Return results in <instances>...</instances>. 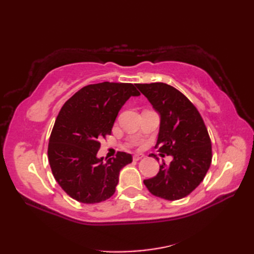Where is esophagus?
<instances>
[{"mask_svg": "<svg viewBox=\"0 0 254 254\" xmlns=\"http://www.w3.org/2000/svg\"><path fill=\"white\" fill-rule=\"evenodd\" d=\"M144 154H142V153H136V154H134L133 155V160H139V159H142L143 157H144Z\"/></svg>", "mask_w": 254, "mask_h": 254, "instance_id": "obj_1", "label": "esophagus"}]
</instances>
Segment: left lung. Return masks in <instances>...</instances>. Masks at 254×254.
Segmentation results:
<instances>
[{
  "label": "left lung",
  "instance_id": "left-lung-1",
  "mask_svg": "<svg viewBox=\"0 0 254 254\" xmlns=\"http://www.w3.org/2000/svg\"><path fill=\"white\" fill-rule=\"evenodd\" d=\"M136 87L160 116L155 147L159 148L161 157L165 154L172 157L169 165L163 161L158 174L144 180V185L155 196L180 199L195 190L212 163L207 128L192 102L172 86L152 83L136 84Z\"/></svg>",
  "mask_w": 254,
  "mask_h": 254
}]
</instances>
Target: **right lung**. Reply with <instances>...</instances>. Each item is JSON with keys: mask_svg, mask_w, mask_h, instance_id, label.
Returning <instances> with one entry per match:
<instances>
[{"mask_svg": "<svg viewBox=\"0 0 254 254\" xmlns=\"http://www.w3.org/2000/svg\"><path fill=\"white\" fill-rule=\"evenodd\" d=\"M139 95L133 84L104 82L85 86L63 105L52 128L48 158L67 195L95 204L115 194L120 170L132 163V156L118 152L115 158H98L99 142L111 134L126 101Z\"/></svg>", "mask_w": 254, "mask_h": 254, "instance_id": "add662e5", "label": "right lung"}]
</instances>
